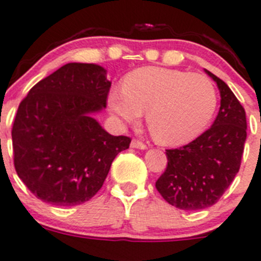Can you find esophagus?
<instances>
[{"label":"esophagus","instance_id":"esophagus-1","mask_svg":"<svg viewBox=\"0 0 261 261\" xmlns=\"http://www.w3.org/2000/svg\"><path fill=\"white\" fill-rule=\"evenodd\" d=\"M130 147H133V149L145 150L147 147V145L145 142H142V141L137 140V138H133L132 142H130Z\"/></svg>","mask_w":261,"mask_h":261}]
</instances>
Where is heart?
Masks as SVG:
<instances>
[{
	"label": "heart",
	"instance_id": "heart-1",
	"mask_svg": "<svg viewBox=\"0 0 261 261\" xmlns=\"http://www.w3.org/2000/svg\"><path fill=\"white\" fill-rule=\"evenodd\" d=\"M112 111L136 124L146 112L152 137L162 145H181L197 137L217 105L214 84L200 73L146 67L129 73L123 89L109 95Z\"/></svg>",
	"mask_w": 261,
	"mask_h": 261
}]
</instances>
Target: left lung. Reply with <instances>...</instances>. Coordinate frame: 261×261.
Returning <instances> with one entry per match:
<instances>
[{
	"label": "left lung",
	"instance_id": "left-lung-1",
	"mask_svg": "<svg viewBox=\"0 0 261 261\" xmlns=\"http://www.w3.org/2000/svg\"><path fill=\"white\" fill-rule=\"evenodd\" d=\"M217 83L221 95L219 114L211 128L177 149L166 150V171L155 186L176 208L195 211L211 207L223 197L238 173L247 137L246 112L230 88Z\"/></svg>",
	"mask_w": 261,
	"mask_h": 261
}]
</instances>
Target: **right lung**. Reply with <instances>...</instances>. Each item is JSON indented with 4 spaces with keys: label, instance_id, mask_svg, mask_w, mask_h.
<instances>
[{
    "label": "right lung",
    "instance_id": "1",
    "mask_svg": "<svg viewBox=\"0 0 261 261\" xmlns=\"http://www.w3.org/2000/svg\"><path fill=\"white\" fill-rule=\"evenodd\" d=\"M111 83L92 63H67L38 81L14 119V167L42 202L77 205L102 188L112 160L132 141L111 136L92 112L107 106Z\"/></svg>",
    "mask_w": 261,
    "mask_h": 261
}]
</instances>
